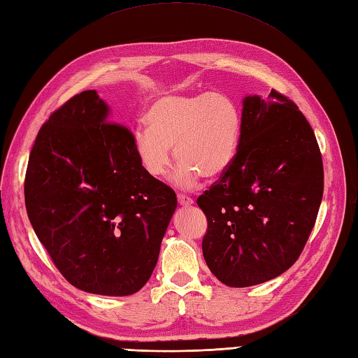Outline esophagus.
<instances>
[{
  "label": "esophagus",
  "instance_id": "obj_1",
  "mask_svg": "<svg viewBox=\"0 0 358 358\" xmlns=\"http://www.w3.org/2000/svg\"><path fill=\"white\" fill-rule=\"evenodd\" d=\"M178 202H179V205H182V206H189V205H193V199L189 196H187V194H178Z\"/></svg>",
  "mask_w": 358,
  "mask_h": 358
}]
</instances>
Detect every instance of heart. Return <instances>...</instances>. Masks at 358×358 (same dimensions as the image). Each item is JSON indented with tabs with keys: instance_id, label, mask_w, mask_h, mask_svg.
<instances>
[{
	"instance_id": "heart-1",
	"label": "heart",
	"mask_w": 358,
	"mask_h": 358,
	"mask_svg": "<svg viewBox=\"0 0 358 358\" xmlns=\"http://www.w3.org/2000/svg\"><path fill=\"white\" fill-rule=\"evenodd\" d=\"M148 129L134 131V150L148 176L169 171L174 147L179 165L174 185L194 188L203 174L225 173L239 150L243 117L237 102L227 93H166L152 101L145 112Z\"/></svg>"
}]
</instances>
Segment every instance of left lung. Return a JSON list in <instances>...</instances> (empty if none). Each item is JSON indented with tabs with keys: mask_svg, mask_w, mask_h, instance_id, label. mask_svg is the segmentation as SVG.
Wrapping results in <instances>:
<instances>
[{
	"mask_svg": "<svg viewBox=\"0 0 358 358\" xmlns=\"http://www.w3.org/2000/svg\"><path fill=\"white\" fill-rule=\"evenodd\" d=\"M242 138L229 169L197 199L208 229L202 251L227 287L274 279L300 256L323 196L315 134L279 92L242 101Z\"/></svg>",
	"mask_w": 358,
	"mask_h": 358,
	"instance_id": "8db88e82",
	"label": "left lung"
}]
</instances>
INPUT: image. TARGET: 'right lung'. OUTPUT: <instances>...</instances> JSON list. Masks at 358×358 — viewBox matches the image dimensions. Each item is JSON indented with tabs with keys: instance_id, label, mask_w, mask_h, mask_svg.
<instances>
[{
	"instance_id": "obj_1",
	"label": "right lung",
	"mask_w": 358,
	"mask_h": 358,
	"mask_svg": "<svg viewBox=\"0 0 358 358\" xmlns=\"http://www.w3.org/2000/svg\"><path fill=\"white\" fill-rule=\"evenodd\" d=\"M108 116L96 90L58 108L31 148L24 197L59 273L78 289L121 297L148 282L178 199L142 169L131 131Z\"/></svg>"
}]
</instances>
